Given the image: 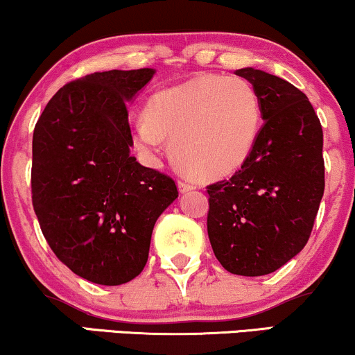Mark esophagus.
Here are the masks:
<instances>
[{
    "mask_svg": "<svg viewBox=\"0 0 355 355\" xmlns=\"http://www.w3.org/2000/svg\"><path fill=\"white\" fill-rule=\"evenodd\" d=\"M178 189H180L182 193H187V191L195 190L196 187L193 185V183H189V182H183V180H180V182H178Z\"/></svg>",
    "mask_w": 355,
    "mask_h": 355,
    "instance_id": "1",
    "label": "esophagus"
}]
</instances>
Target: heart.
I'll return each mask as SVG.
<instances>
[{"label":"heart","mask_w":355,"mask_h":355,"mask_svg":"<svg viewBox=\"0 0 355 355\" xmlns=\"http://www.w3.org/2000/svg\"><path fill=\"white\" fill-rule=\"evenodd\" d=\"M144 121L132 129L140 152L150 153L159 139H168L177 168L213 180L250 159L261 127V102L246 79L210 74L153 94Z\"/></svg>","instance_id":"obj_1"}]
</instances>
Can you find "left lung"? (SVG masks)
Returning a JSON list of instances; mask_svg holds the SVG:
<instances>
[{"label": "left lung", "mask_w": 355, "mask_h": 355, "mask_svg": "<svg viewBox=\"0 0 355 355\" xmlns=\"http://www.w3.org/2000/svg\"><path fill=\"white\" fill-rule=\"evenodd\" d=\"M261 102L263 127L232 178L207 187L208 238L226 271L264 276L306 246L324 195L322 127L306 94L268 72L238 69Z\"/></svg>", "instance_id": "8db88e82"}]
</instances>
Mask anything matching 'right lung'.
Instances as JSON below:
<instances>
[{"label":"right lung","mask_w":355,"mask_h":355,"mask_svg":"<svg viewBox=\"0 0 355 355\" xmlns=\"http://www.w3.org/2000/svg\"><path fill=\"white\" fill-rule=\"evenodd\" d=\"M153 74L114 69L72 80L34 127V213L54 254L91 283L139 276L155 221L178 196L168 175L130 155L127 105Z\"/></svg>","instance_id":"add662e5"}]
</instances>
